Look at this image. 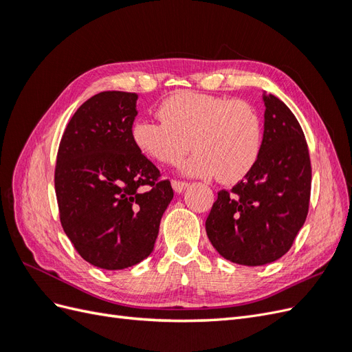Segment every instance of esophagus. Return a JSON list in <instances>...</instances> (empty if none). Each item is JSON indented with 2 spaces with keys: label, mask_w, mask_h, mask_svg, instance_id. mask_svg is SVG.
<instances>
[{
  "label": "esophagus",
  "mask_w": 352,
  "mask_h": 352,
  "mask_svg": "<svg viewBox=\"0 0 352 352\" xmlns=\"http://www.w3.org/2000/svg\"><path fill=\"white\" fill-rule=\"evenodd\" d=\"M172 186H173V189L176 190V192H182V190L188 186V182H185V180L173 179V180H172Z\"/></svg>",
  "instance_id": "34e87169"
}]
</instances>
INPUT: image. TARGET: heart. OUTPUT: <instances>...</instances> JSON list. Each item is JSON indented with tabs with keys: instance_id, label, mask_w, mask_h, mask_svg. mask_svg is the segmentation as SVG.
I'll list each match as a JSON object with an SVG mask.
<instances>
[{
	"instance_id": "obj_1",
	"label": "heart",
	"mask_w": 352,
	"mask_h": 352,
	"mask_svg": "<svg viewBox=\"0 0 352 352\" xmlns=\"http://www.w3.org/2000/svg\"><path fill=\"white\" fill-rule=\"evenodd\" d=\"M160 122L138 120L132 140L142 153L163 164H185L192 176H212L235 184L257 164L263 146V123L254 105L243 100L180 91L158 107Z\"/></svg>"
}]
</instances>
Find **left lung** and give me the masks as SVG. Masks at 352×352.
Here are the masks:
<instances>
[{
    "label": "left lung",
    "mask_w": 352,
    "mask_h": 352,
    "mask_svg": "<svg viewBox=\"0 0 352 352\" xmlns=\"http://www.w3.org/2000/svg\"><path fill=\"white\" fill-rule=\"evenodd\" d=\"M263 100L258 162L230 190H219L206 220L212 247L242 265L269 264L289 251L310 206L311 162L301 126L278 97Z\"/></svg>",
    "instance_id": "left-lung-1"
}]
</instances>
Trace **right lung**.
I'll return each instance as SVG.
<instances>
[{
    "instance_id": "add662e5",
    "label": "right lung",
    "mask_w": 352,
    "mask_h": 352,
    "mask_svg": "<svg viewBox=\"0 0 352 352\" xmlns=\"http://www.w3.org/2000/svg\"><path fill=\"white\" fill-rule=\"evenodd\" d=\"M135 92L85 101L61 136L54 172L61 226L80 257L105 270L141 263L154 250L173 189L132 140Z\"/></svg>"
}]
</instances>
